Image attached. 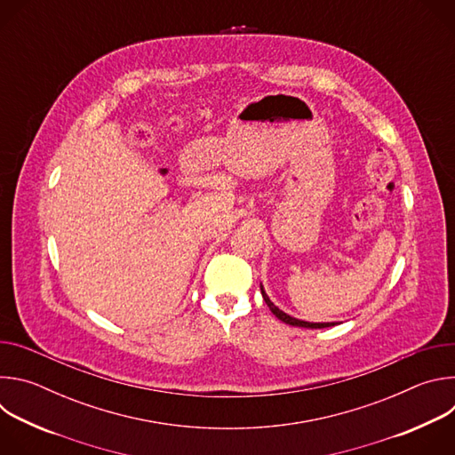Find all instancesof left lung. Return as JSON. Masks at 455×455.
Here are the masks:
<instances>
[{"label": "left lung", "instance_id": "1", "mask_svg": "<svg viewBox=\"0 0 455 455\" xmlns=\"http://www.w3.org/2000/svg\"><path fill=\"white\" fill-rule=\"evenodd\" d=\"M261 293H263V299H265V302L268 304V307H270V311L279 318V320H283V322H286V323H290V326H299V328H309V330H322V328H331V326H335V322H323V323H318V322H304V320H299V318H293V316H290V315H286L284 311H281L270 299H268V295L265 293V290H263V286H261Z\"/></svg>", "mask_w": 455, "mask_h": 455}]
</instances>
